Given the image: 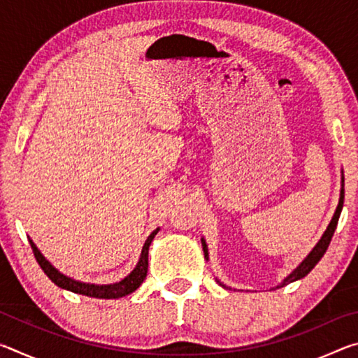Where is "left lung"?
<instances>
[{
	"mask_svg": "<svg viewBox=\"0 0 358 358\" xmlns=\"http://www.w3.org/2000/svg\"><path fill=\"white\" fill-rule=\"evenodd\" d=\"M343 203H344V173H343V171H341V191H339L338 207H336V210H335V215H333L330 224H329V226H327L324 235H322V237H320V240L317 241L316 246H314L313 250L310 251V254H308V256L301 260V262L299 264V266H296V268H294L292 271H290V273H289L286 278H284V280H282L280 284H278V286L271 287V289H280V287L287 286V284H290V282L301 280V278H305V276H306L308 273H310V271L314 268V266L317 265L319 260L324 257L327 248H329V245H330L333 234H335V229H336V226H338L339 215H341V210H343ZM201 241H202V248H203V256H205V259L208 260V246H207V241H205V238H201ZM216 281H217V284H220V286H222L224 289H230V287L226 286V284H222L220 280H216Z\"/></svg>",
	"mask_w": 358,
	"mask_h": 358,
	"instance_id": "1",
	"label": "left lung"
}]
</instances>
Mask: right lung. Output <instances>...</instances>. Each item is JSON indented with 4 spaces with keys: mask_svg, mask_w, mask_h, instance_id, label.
<instances>
[{
    "mask_svg": "<svg viewBox=\"0 0 358 358\" xmlns=\"http://www.w3.org/2000/svg\"><path fill=\"white\" fill-rule=\"evenodd\" d=\"M159 232V227L150 234V237L145 240V245L142 248L141 257H138V262L134 266V270L131 273L123 278V280L113 284H92V282H82L77 281L74 278H69L63 275L62 271L55 268L48 260L44 257L38 246L34 245L33 240H29V245L33 248L34 257L38 260V264L41 265V268L44 270V273L50 278L52 282H55L58 287L71 290L74 294H80V295H87V296H93V299H104V300H112V299H121V296H126L134 292V290L138 289V286L143 282L145 278H147V271H148V250L151 241H153L155 235Z\"/></svg>",
    "mask_w": 358,
    "mask_h": 358,
    "instance_id": "right-lung-1",
    "label": "right lung"
}]
</instances>
